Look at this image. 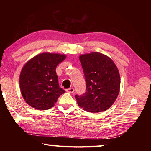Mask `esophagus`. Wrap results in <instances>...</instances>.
Masks as SVG:
<instances>
[{"mask_svg":"<svg viewBox=\"0 0 151 151\" xmlns=\"http://www.w3.org/2000/svg\"><path fill=\"white\" fill-rule=\"evenodd\" d=\"M66 91H67V92L69 93H73L74 91H75V89H74L73 88H70L69 89H66Z\"/></svg>","mask_w":151,"mask_h":151,"instance_id":"esophagus-1","label":"esophagus"}]
</instances>
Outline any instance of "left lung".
Masks as SVG:
<instances>
[{
    "label": "left lung",
    "mask_w": 151,
    "mask_h": 151,
    "mask_svg": "<svg viewBox=\"0 0 151 151\" xmlns=\"http://www.w3.org/2000/svg\"><path fill=\"white\" fill-rule=\"evenodd\" d=\"M84 71L86 91L75 95L80 107L89 112L106 111L114 103L119 93L120 75L112 60L99 52L79 57Z\"/></svg>",
    "instance_id": "left-lung-1"
}]
</instances>
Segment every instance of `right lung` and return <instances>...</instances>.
Here are the masks:
<instances>
[{
	"instance_id": "1",
	"label": "right lung",
	"mask_w": 151,
	"mask_h": 151,
	"mask_svg": "<svg viewBox=\"0 0 151 151\" xmlns=\"http://www.w3.org/2000/svg\"><path fill=\"white\" fill-rule=\"evenodd\" d=\"M65 58L63 54L41 53L22 67L19 85L22 97L28 105L39 110H48L65 92L59 86L56 72L57 65Z\"/></svg>"
}]
</instances>
